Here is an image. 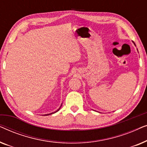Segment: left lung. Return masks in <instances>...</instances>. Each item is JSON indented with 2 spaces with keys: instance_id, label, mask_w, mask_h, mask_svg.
<instances>
[{
  "instance_id": "1",
  "label": "left lung",
  "mask_w": 147,
  "mask_h": 147,
  "mask_svg": "<svg viewBox=\"0 0 147 147\" xmlns=\"http://www.w3.org/2000/svg\"><path fill=\"white\" fill-rule=\"evenodd\" d=\"M133 43H134V42H133ZM134 45H135V46H136V45H135V43H134ZM137 51H138V49H137Z\"/></svg>"
}]
</instances>
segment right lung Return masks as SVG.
Returning <instances> with one entry per match:
<instances>
[{
  "label": "right lung",
  "mask_w": 147,
  "mask_h": 147,
  "mask_svg": "<svg viewBox=\"0 0 147 147\" xmlns=\"http://www.w3.org/2000/svg\"><path fill=\"white\" fill-rule=\"evenodd\" d=\"M61 106H62V104H61V106H60V107L59 108V109H58L57 110H56V111H55V112H52V113H50V114H45V115H44V116H47V115H49V114H54V113H55V112H57V111H59V109H60V108H61Z\"/></svg>",
  "instance_id": "obj_1"
}]
</instances>
